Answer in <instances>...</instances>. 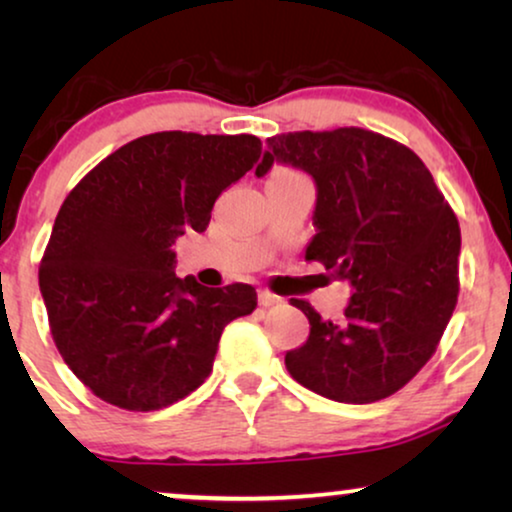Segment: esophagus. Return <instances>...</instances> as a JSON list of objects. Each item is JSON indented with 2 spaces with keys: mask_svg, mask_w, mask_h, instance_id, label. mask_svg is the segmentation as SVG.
<instances>
[{
  "mask_svg": "<svg viewBox=\"0 0 512 512\" xmlns=\"http://www.w3.org/2000/svg\"><path fill=\"white\" fill-rule=\"evenodd\" d=\"M279 303H282V298L275 296V293H270V291H265V289L258 291V305L272 307V305H279Z\"/></svg>",
  "mask_w": 512,
  "mask_h": 512,
  "instance_id": "obj_1",
  "label": "esophagus"
}]
</instances>
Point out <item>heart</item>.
Segmentation results:
<instances>
[{
    "instance_id": "heart-1",
    "label": "heart",
    "mask_w": 512,
    "mask_h": 512,
    "mask_svg": "<svg viewBox=\"0 0 512 512\" xmlns=\"http://www.w3.org/2000/svg\"><path fill=\"white\" fill-rule=\"evenodd\" d=\"M296 177H300V174L291 172V170H275L270 179H296Z\"/></svg>"
}]
</instances>
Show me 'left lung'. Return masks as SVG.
<instances>
[{"label": "left lung", "mask_w": 512, "mask_h": 512, "mask_svg": "<svg viewBox=\"0 0 512 512\" xmlns=\"http://www.w3.org/2000/svg\"><path fill=\"white\" fill-rule=\"evenodd\" d=\"M275 163L298 167L317 186V235L305 258L352 286L338 324L291 298L310 319V338L286 352V370L331 401H382L431 359L457 305V216L417 153L377 132L270 137L256 177Z\"/></svg>", "instance_id": "left-lung-1"}]
</instances>
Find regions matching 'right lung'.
Listing matches in <instances>:
<instances>
[{"label":"right lung","mask_w":512,"mask_h":512,"mask_svg":"<svg viewBox=\"0 0 512 512\" xmlns=\"http://www.w3.org/2000/svg\"><path fill=\"white\" fill-rule=\"evenodd\" d=\"M261 156L254 135L156 132L83 177L55 216L39 268L55 347L97 398L151 412L212 373L223 328L256 289L174 275L172 244L202 233L219 195Z\"/></svg>","instance_id":"add662e5"}]
</instances>
